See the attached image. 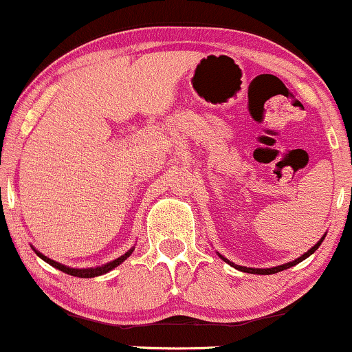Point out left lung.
<instances>
[{"instance_id": "1", "label": "left lung", "mask_w": 352, "mask_h": 352, "mask_svg": "<svg viewBox=\"0 0 352 352\" xmlns=\"http://www.w3.org/2000/svg\"><path fill=\"white\" fill-rule=\"evenodd\" d=\"M324 239H325V234L322 235V239L319 240V242H317L314 247H312L311 250H307V252L305 253V254H301L300 258H296L295 261H290V263H285V264H282V266H276V267H267V269H254V267H245V266H237V264H234V263H230L229 259H226L224 256H221L219 254V258L223 259V261H226L228 264H230V266L232 267H235V269H239V271H242V272H248V274H261V276H269V274H276V272H280V271H283V269H288V267H292V266H296L298 263H301L302 259H306L307 256H311L312 253L316 252L317 248L320 247V243L324 242Z\"/></svg>"}]
</instances>
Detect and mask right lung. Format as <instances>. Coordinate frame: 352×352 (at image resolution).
Returning a JSON list of instances; mask_svg holds the SVG:
<instances>
[{
  "label": "right lung",
  "mask_w": 352,
  "mask_h": 352,
  "mask_svg": "<svg viewBox=\"0 0 352 352\" xmlns=\"http://www.w3.org/2000/svg\"><path fill=\"white\" fill-rule=\"evenodd\" d=\"M33 250H35V248H33ZM133 252H134V247H133L131 250H128V252L124 253L123 256H120V258H117V259H113V261H110V263H107V264H104V266H99V267H88V269H75V267L64 266V264L57 263V261H54V259L47 258V256H45V254L40 253V252H36V250H35V253L38 254V256H40V258L43 259V261H46L47 264H51L52 267L59 269V271L65 272V274H69V276H74V277H81V278H91V277H98V276H102V274H105V272L112 271V269H115V267H117V266H120V264H122V263L124 261V259L129 258V254H131Z\"/></svg>",
  "instance_id": "add662e5"
}]
</instances>
